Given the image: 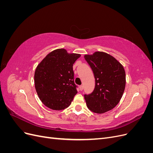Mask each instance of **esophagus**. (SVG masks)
Masks as SVG:
<instances>
[{"label":"esophagus","mask_w":153,"mask_h":153,"mask_svg":"<svg viewBox=\"0 0 153 153\" xmlns=\"http://www.w3.org/2000/svg\"><path fill=\"white\" fill-rule=\"evenodd\" d=\"M79 89H80V91H82L83 89H84V86H83V85H80V86L79 87Z\"/></svg>","instance_id":"1"}]
</instances>
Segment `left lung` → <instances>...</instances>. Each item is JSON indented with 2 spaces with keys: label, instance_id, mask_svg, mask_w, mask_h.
<instances>
[{
  "label": "left lung",
  "instance_id": "1",
  "mask_svg": "<svg viewBox=\"0 0 153 153\" xmlns=\"http://www.w3.org/2000/svg\"><path fill=\"white\" fill-rule=\"evenodd\" d=\"M95 78V88L91 94L84 95L88 108L96 114L113 109L121 100L126 86L124 67L110 54L96 52L85 55Z\"/></svg>",
  "mask_w": 153,
  "mask_h": 153
}]
</instances>
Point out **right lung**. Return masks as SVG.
<instances>
[{
  "mask_svg": "<svg viewBox=\"0 0 153 153\" xmlns=\"http://www.w3.org/2000/svg\"><path fill=\"white\" fill-rule=\"evenodd\" d=\"M80 56L59 48L49 53L37 66L35 88L41 102L48 108L61 110L71 105L77 93L73 66Z\"/></svg>",
  "mask_w": 153,
  "mask_h": 153,
  "instance_id": "right-lung-1",
  "label": "right lung"
}]
</instances>
